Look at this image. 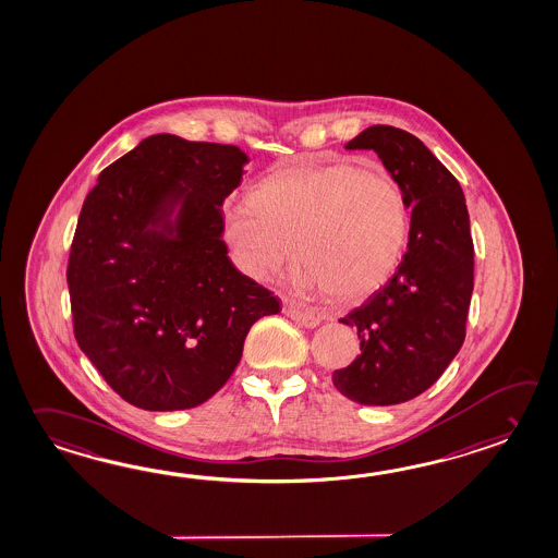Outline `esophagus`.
Returning a JSON list of instances; mask_svg holds the SVG:
<instances>
[{"label":"esophagus","mask_w":558,"mask_h":558,"mask_svg":"<svg viewBox=\"0 0 558 558\" xmlns=\"http://www.w3.org/2000/svg\"><path fill=\"white\" fill-rule=\"evenodd\" d=\"M284 314L288 318H292L294 323L304 326V328H316L320 324V316L318 314L308 312V310L298 308L292 302H286Z\"/></svg>","instance_id":"1"}]
</instances>
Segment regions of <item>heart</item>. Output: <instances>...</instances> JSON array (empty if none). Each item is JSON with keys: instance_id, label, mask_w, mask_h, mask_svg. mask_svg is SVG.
I'll list each match as a JSON object with an SVG mask.
<instances>
[{"instance_id": "1", "label": "heart", "mask_w": 558, "mask_h": 558, "mask_svg": "<svg viewBox=\"0 0 558 558\" xmlns=\"http://www.w3.org/2000/svg\"><path fill=\"white\" fill-rule=\"evenodd\" d=\"M397 180L352 161L300 163L266 175L250 202L228 204L223 238L238 268L268 282L298 258V286L336 302L368 296L395 272L409 240Z\"/></svg>"}]
</instances>
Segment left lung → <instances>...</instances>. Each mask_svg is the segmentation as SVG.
I'll list each match as a JSON object with an SVG mask.
<instances>
[{"label": "left lung", "mask_w": 558, "mask_h": 558, "mask_svg": "<svg viewBox=\"0 0 558 558\" xmlns=\"http://www.w3.org/2000/svg\"><path fill=\"white\" fill-rule=\"evenodd\" d=\"M347 149L376 151L412 210L397 270L340 318L359 330L362 354L332 374L340 395L364 407H390L428 390L464 342L474 288L471 220L457 178L418 137L371 125Z\"/></svg>", "instance_id": "left-lung-1"}]
</instances>
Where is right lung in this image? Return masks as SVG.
Segmentation results:
<instances>
[{
	"label": "right lung",
	"mask_w": 558,
	"mask_h": 558,
	"mask_svg": "<svg viewBox=\"0 0 558 558\" xmlns=\"http://www.w3.org/2000/svg\"><path fill=\"white\" fill-rule=\"evenodd\" d=\"M246 163L235 146L156 134L99 173L82 206L68 262L75 340L137 409L206 402L252 324L280 312L222 240Z\"/></svg>",
	"instance_id": "1"
}]
</instances>
